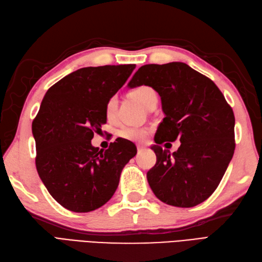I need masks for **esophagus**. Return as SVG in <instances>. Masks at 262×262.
Segmentation results:
<instances>
[{
	"label": "esophagus",
	"instance_id": "34e87169",
	"mask_svg": "<svg viewBox=\"0 0 262 262\" xmlns=\"http://www.w3.org/2000/svg\"><path fill=\"white\" fill-rule=\"evenodd\" d=\"M145 150V146L144 145H138V151L141 152V151H144Z\"/></svg>",
	"mask_w": 262,
	"mask_h": 262
}]
</instances>
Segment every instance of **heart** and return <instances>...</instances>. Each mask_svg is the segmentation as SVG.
<instances>
[{
  "instance_id": "b5f03b06",
  "label": "heart",
  "mask_w": 262,
  "mask_h": 262,
  "mask_svg": "<svg viewBox=\"0 0 262 262\" xmlns=\"http://www.w3.org/2000/svg\"><path fill=\"white\" fill-rule=\"evenodd\" d=\"M133 98L138 100L140 103H141L145 109L148 105L151 103L152 101L158 100L157 92L155 89L148 85H140L132 90ZM118 107V99L117 97H111L109 100L106 101L105 104V117L107 120H112L116 116ZM119 135L121 138L125 140H129V141H143L145 139L146 135H148V131L142 127H137V126H123L122 129L120 130Z\"/></svg>"
}]
</instances>
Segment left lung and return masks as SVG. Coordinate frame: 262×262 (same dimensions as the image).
I'll use <instances>...</instances> for the list:
<instances>
[{
	"mask_svg": "<svg viewBox=\"0 0 262 262\" xmlns=\"http://www.w3.org/2000/svg\"><path fill=\"white\" fill-rule=\"evenodd\" d=\"M149 85L161 97L165 114L152 146L157 162L146 173L159 200L191 208L207 200L222 179L234 152V114L212 80L186 63L145 64L127 86ZM178 138L170 155L160 145Z\"/></svg>",
	"mask_w": 262,
	"mask_h": 262,
	"instance_id": "1",
	"label": "left lung"
}]
</instances>
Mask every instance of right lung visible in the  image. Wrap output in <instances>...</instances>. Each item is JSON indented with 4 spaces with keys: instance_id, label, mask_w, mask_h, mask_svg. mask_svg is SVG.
<instances>
[{
    "instance_id": "add662e5",
    "label": "right lung",
    "mask_w": 262,
    "mask_h": 262,
    "mask_svg": "<svg viewBox=\"0 0 262 262\" xmlns=\"http://www.w3.org/2000/svg\"><path fill=\"white\" fill-rule=\"evenodd\" d=\"M136 64L76 70L51 86L32 122L35 165L50 194L73 212H90L109 201L124 165L137 155L118 138L105 151L91 140L106 123V101L129 79Z\"/></svg>"
}]
</instances>
